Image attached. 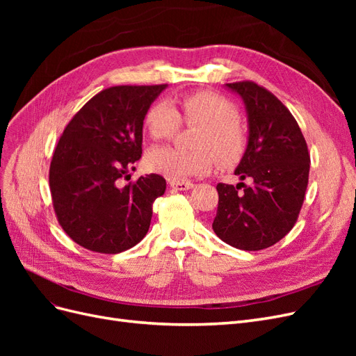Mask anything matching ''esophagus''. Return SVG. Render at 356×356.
Masks as SVG:
<instances>
[{
	"instance_id": "34e87169",
	"label": "esophagus",
	"mask_w": 356,
	"mask_h": 356,
	"mask_svg": "<svg viewBox=\"0 0 356 356\" xmlns=\"http://www.w3.org/2000/svg\"><path fill=\"white\" fill-rule=\"evenodd\" d=\"M169 186H170L172 188L182 191V190H190L195 184H193V182H190V181H170Z\"/></svg>"
}]
</instances>
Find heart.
<instances>
[{
    "mask_svg": "<svg viewBox=\"0 0 356 356\" xmlns=\"http://www.w3.org/2000/svg\"><path fill=\"white\" fill-rule=\"evenodd\" d=\"M238 106L224 96L199 90L179 98L178 106L157 102L145 115V127L154 141H166L174 136L181 122L200 126L196 152H182L174 147L153 148L145 157L148 170L172 181L203 175L212 169L215 159L224 168L238 163L246 148Z\"/></svg>",
    "mask_w": 356,
    "mask_h": 356,
    "instance_id": "obj_1",
    "label": "heart"
}]
</instances>
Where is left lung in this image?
<instances>
[{
	"instance_id": "8db88e82",
	"label": "left lung",
	"mask_w": 356,
	"mask_h": 356,
	"mask_svg": "<svg viewBox=\"0 0 356 356\" xmlns=\"http://www.w3.org/2000/svg\"><path fill=\"white\" fill-rule=\"evenodd\" d=\"M246 105L250 139L238 169L252 184H220L212 229L238 250L260 251L294 227L309 182L310 156L294 115L254 81L227 83Z\"/></svg>"
}]
</instances>
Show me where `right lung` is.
<instances>
[{
    "label": "right lung",
    "mask_w": 356,
    "mask_h": 356,
    "mask_svg": "<svg viewBox=\"0 0 356 356\" xmlns=\"http://www.w3.org/2000/svg\"><path fill=\"white\" fill-rule=\"evenodd\" d=\"M166 88L113 86L86 102L53 152L49 184L58 222L86 250L118 254L144 239L153 203L166 190L157 174L131 179L143 154V124Z\"/></svg>",
    "instance_id": "1"
}]
</instances>
